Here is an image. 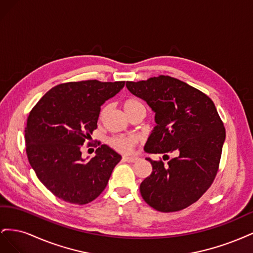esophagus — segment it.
Returning <instances> with one entry per match:
<instances>
[{"label":"esophagus","mask_w":253,"mask_h":253,"mask_svg":"<svg viewBox=\"0 0 253 253\" xmlns=\"http://www.w3.org/2000/svg\"><path fill=\"white\" fill-rule=\"evenodd\" d=\"M122 160H124V162H126V163H135V162H137V160H138V157H136V156H124V157H122Z\"/></svg>","instance_id":"obj_1"}]
</instances>
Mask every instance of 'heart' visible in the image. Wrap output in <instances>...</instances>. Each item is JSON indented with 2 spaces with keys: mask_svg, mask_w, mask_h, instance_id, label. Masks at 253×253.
<instances>
[{
  "mask_svg": "<svg viewBox=\"0 0 253 253\" xmlns=\"http://www.w3.org/2000/svg\"><path fill=\"white\" fill-rule=\"evenodd\" d=\"M136 106H143V104L135 98H127L124 101V108L126 112H128L129 110L136 108ZM103 112L104 110L101 111L100 115H102ZM109 143L115 150L126 153V152L132 151V149L134 148V145L136 143V139L132 136H115V137H112V138L109 140Z\"/></svg>",
  "mask_w": 253,
  "mask_h": 253,
  "instance_id": "heart-1",
  "label": "heart"
}]
</instances>
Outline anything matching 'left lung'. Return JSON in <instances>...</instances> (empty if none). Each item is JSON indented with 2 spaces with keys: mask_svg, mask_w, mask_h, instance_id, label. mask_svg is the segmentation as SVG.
<instances>
[{
  "mask_svg": "<svg viewBox=\"0 0 253 253\" xmlns=\"http://www.w3.org/2000/svg\"><path fill=\"white\" fill-rule=\"evenodd\" d=\"M126 87L155 113L157 126L144 151L168 160L165 165L147 158L153 171L141 182V196L160 212L185 209L210 188L218 170L226 131L215 105L203 91L170 76L126 81Z\"/></svg>",
  "mask_w": 253,
  "mask_h": 253,
  "instance_id": "1",
  "label": "left lung"
}]
</instances>
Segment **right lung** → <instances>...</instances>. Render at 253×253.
<instances>
[{
	"label": "right lung",
	"instance_id": "1",
	"mask_svg": "<svg viewBox=\"0 0 253 253\" xmlns=\"http://www.w3.org/2000/svg\"><path fill=\"white\" fill-rule=\"evenodd\" d=\"M124 86L125 81L62 83L30 111L25 127L28 162L39 180L60 200L85 205L108 185L121 156L102 144L86 162L81 148L97 128L101 105Z\"/></svg>",
	"mask_w": 253,
	"mask_h": 253
}]
</instances>
